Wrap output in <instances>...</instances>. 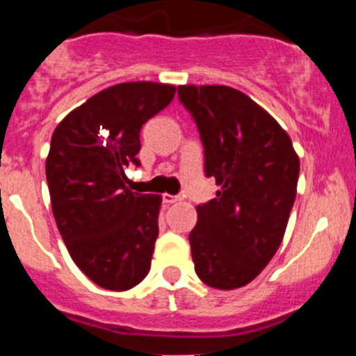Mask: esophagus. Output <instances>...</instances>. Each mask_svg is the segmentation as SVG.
Masks as SVG:
<instances>
[{
  "label": "esophagus",
  "mask_w": 356,
  "mask_h": 356,
  "mask_svg": "<svg viewBox=\"0 0 356 356\" xmlns=\"http://www.w3.org/2000/svg\"><path fill=\"white\" fill-rule=\"evenodd\" d=\"M162 201H163V203H165V205H172V203H178V201H181V196H172V194H163Z\"/></svg>",
  "instance_id": "34e87169"
}]
</instances>
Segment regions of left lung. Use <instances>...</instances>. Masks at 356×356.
<instances>
[{
    "label": "left lung",
    "instance_id": "obj_1",
    "mask_svg": "<svg viewBox=\"0 0 356 356\" xmlns=\"http://www.w3.org/2000/svg\"><path fill=\"white\" fill-rule=\"evenodd\" d=\"M219 191L197 207L188 234L196 275L209 287H244L282 244L296 200L300 159L287 131L262 106L225 85H181Z\"/></svg>",
    "mask_w": 356,
    "mask_h": 356
}]
</instances>
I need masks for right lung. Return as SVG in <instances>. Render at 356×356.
I'll return each instance as SVG.
<instances>
[{
    "instance_id": "right-lung-1",
    "label": "right lung",
    "mask_w": 356,
    "mask_h": 356,
    "mask_svg": "<svg viewBox=\"0 0 356 356\" xmlns=\"http://www.w3.org/2000/svg\"><path fill=\"white\" fill-rule=\"evenodd\" d=\"M176 87L128 81L97 92L55 128L46 160L51 209L71 259L94 284L128 291L149 273L162 197L127 187L140 128Z\"/></svg>"
}]
</instances>
